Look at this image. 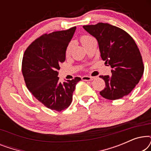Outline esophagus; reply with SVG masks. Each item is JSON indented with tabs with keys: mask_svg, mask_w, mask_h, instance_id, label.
Masks as SVG:
<instances>
[{
	"mask_svg": "<svg viewBox=\"0 0 151 151\" xmlns=\"http://www.w3.org/2000/svg\"><path fill=\"white\" fill-rule=\"evenodd\" d=\"M82 80H84V81H91V80H94V78L88 76H84L83 77H82Z\"/></svg>",
	"mask_w": 151,
	"mask_h": 151,
	"instance_id": "1",
	"label": "esophagus"
}]
</instances>
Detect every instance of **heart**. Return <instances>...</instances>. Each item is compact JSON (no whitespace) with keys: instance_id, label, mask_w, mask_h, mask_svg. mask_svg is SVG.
<instances>
[{"instance_id":"obj_1","label":"heart","mask_w":151,"mask_h":151,"mask_svg":"<svg viewBox=\"0 0 151 151\" xmlns=\"http://www.w3.org/2000/svg\"><path fill=\"white\" fill-rule=\"evenodd\" d=\"M91 38H92V37L88 36H82L81 42L82 43V45H84L86 42H87L88 40H89ZM71 47H72V45L71 44H70V45H68L67 48V49H66V55H67V56H69V55H70V53H71Z\"/></svg>"}]
</instances>
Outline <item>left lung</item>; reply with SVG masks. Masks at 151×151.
Instances as JSON below:
<instances>
[{
    "label": "left lung",
    "instance_id": "1",
    "mask_svg": "<svg viewBox=\"0 0 151 151\" xmlns=\"http://www.w3.org/2000/svg\"><path fill=\"white\" fill-rule=\"evenodd\" d=\"M83 28L98 40L101 58L112 69V76H100L106 84L100 92L101 96L114 100L129 95L139 82L144 69L135 40L125 31L108 23L99 22Z\"/></svg>",
    "mask_w": 151,
    "mask_h": 151
}]
</instances>
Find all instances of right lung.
I'll list each match as a JSON object with an SVG mask.
<instances>
[{
  "label": "right lung",
  "mask_w": 151,
  "mask_h": 151,
  "mask_svg": "<svg viewBox=\"0 0 151 151\" xmlns=\"http://www.w3.org/2000/svg\"><path fill=\"white\" fill-rule=\"evenodd\" d=\"M76 27L45 34L34 41L24 51L22 72L29 91L45 106L61 111L71 104L76 85L81 78L59 81L58 70L66 59V49Z\"/></svg>",
  "instance_id": "obj_1"
}]
</instances>
